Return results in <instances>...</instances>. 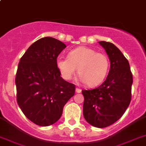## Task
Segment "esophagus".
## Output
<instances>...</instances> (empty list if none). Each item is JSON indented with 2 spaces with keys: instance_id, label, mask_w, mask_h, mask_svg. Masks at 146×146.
Wrapping results in <instances>:
<instances>
[{
  "instance_id": "1",
  "label": "esophagus",
  "mask_w": 146,
  "mask_h": 146,
  "mask_svg": "<svg viewBox=\"0 0 146 146\" xmlns=\"http://www.w3.org/2000/svg\"><path fill=\"white\" fill-rule=\"evenodd\" d=\"M81 92H82V90H81L80 89H78V88L76 89V93H80Z\"/></svg>"
}]
</instances>
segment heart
Masks as SVG:
<instances>
[{
	"mask_svg": "<svg viewBox=\"0 0 146 146\" xmlns=\"http://www.w3.org/2000/svg\"><path fill=\"white\" fill-rule=\"evenodd\" d=\"M56 66L64 80H70L75 76L76 69L80 80L89 87H95L103 82L109 69L106 55L98 53L88 47H79L68 54V58L60 57Z\"/></svg>",
	"mask_w": 146,
	"mask_h": 146,
	"instance_id": "b5f03b06",
	"label": "heart"
}]
</instances>
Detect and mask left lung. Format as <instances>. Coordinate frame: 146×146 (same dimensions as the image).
I'll use <instances>...</instances> for the list:
<instances>
[{
	"mask_svg": "<svg viewBox=\"0 0 146 146\" xmlns=\"http://www.w3.org/2000/svg\"><path fill=\"white\" fill-rule=\"evenodd\" d=\"M108 55L111 67L106 80L100 86L82 90L84 96L83 116L93 127L104 128L118 120L131 101L133 84L129 62L111 42H99Z\"/></svg>",
	"mask_w": 146,
	"mask_h": 146,
	"instance_id": "1",
	"label": "left lung"
}]
</instances>
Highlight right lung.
Returning a JSON list of instances; mask_svg holds the SVG:
<instances>
[{
	"label": "right lung",
	"mask_w": 146,
	"mask_h": 146,
	"mask_svg": "<svg viewBox=\"0 0 146 146\" xmlns=\"http://www.w3.org/2000/svg\"><path fill=\"white\" fill-rule=\"evenodd\" d=\"M66 47L54 38H42L27 49L18 64L17 103L26 117L38 126L57 122L75 94V85L65 81L56 66L58 55Z\"/></svg>",
	"instance_id": "right-lung-1"
}]
</instances>
